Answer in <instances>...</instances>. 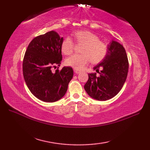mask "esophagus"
<instances>
[{"label": "esophagus", "mask_w": 150, "mask_h": 150, "mask_svg": "<svg viewBox=\"0 0 150 150\" xmlns=\"http://www.w3.org/2000/svg\"><path fill=\"white\" fill-rule=\"evenodd\" d=\"M74 72L76 73V74H79L81 73L80 71H79L77 69H74Z\"/></svg>", "instance_id": "obj_1"}]
</instances>
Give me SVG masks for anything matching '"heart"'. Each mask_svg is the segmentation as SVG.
I'll return each mask as SVG.
<instances>
[{
    "label": "heart",
    "mask_w": 150,
    "mask_h": 150,
    "mask_svg": "<svg viewBox=\"0 0 150 150\" xmlns=\"http://www.w3.org/2000/svg\"><path fill=\"white\" fill-rule=\"evenodd\" d=\"M76 43L82 44L80 55H71L67 58L65 63L67 66L75 69H82L90 61L93 64L101 62L106 58L108 53V47L96 34L88 30H79L72 33ZM61 51L66 55L73 52L75 44L69 37H65L61 43Z\"/></svg>",
    "instance_id": "b5f03b06"
}]
</instances>
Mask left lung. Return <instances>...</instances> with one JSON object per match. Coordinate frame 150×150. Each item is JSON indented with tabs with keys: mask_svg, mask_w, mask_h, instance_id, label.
I'll list each match as a JSON object with an SVG mask.
<instances>
[{
	"mask_svg": "<svg viewBox=\"0 0 150 150\" xmlns=\"http://www.w3.org/2000/svg\"><path fill=\"white\" fill-rule=\"evenodd\" d=\"M129 62L122 45L112 40L108 53L103 61L94 67L96 73L88 74L84 89L91 97L98 100H107L120 91L126 80ZM100 69L101 70L99 71Z\"/></svg>",
	"mask_w": 150,
	"mask_h": 150,
	"instance_id": "8db88e82",
	"label": "left lung"
}]
</instances>
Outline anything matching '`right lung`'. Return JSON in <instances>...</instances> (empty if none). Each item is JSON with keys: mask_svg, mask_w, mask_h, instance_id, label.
Returning a JSON list of instances; mask_svg holds the SVG:
<instances>
[{"mask_svg": "<svg viewBox=\"0 0 150 150\" xmlns=\"http://www.w3.org/2000/svg\"><path fill=\"white\" fill-rule=\"evenodd\" d=\"M63 38L54 31L35 37L28 46L22 63L24 81L35 97L46 103L60 99L73 75L71 67L60 66Z\"/></svg>", "mask_w": 150, "mask_h": 150, "instance_id": "obj_1", "label": "right lung"}]
</instances>
